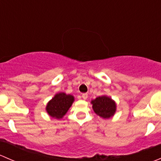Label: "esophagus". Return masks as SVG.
Returning a JSON list of instances; mask_svg holds the SVG:
<instances>
[{"label":"esophagus","instance_id":"1","mask_svg":"<svg viewBox=\"0 0 161 161\" xmlns=\"http://www.w3.org/2000/svg\"><path fill=\"white\" fill-rule=\"evenodd\" d=\"M82 97L84 99V100H86L87 97H88V94H87V93H82Z\"/></svg>","mask_w":161,"mask_h":161}]
</instances>
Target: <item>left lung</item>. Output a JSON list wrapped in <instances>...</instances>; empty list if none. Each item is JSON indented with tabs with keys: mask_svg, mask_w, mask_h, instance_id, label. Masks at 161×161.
<instances>
[{
	"mask_svg": "<svg viewBox=\"0 0 161 161\" xmlns=\"http://www.w3.org/2000/svg\"><path fill=\"white\" fill-rule=\"evenodd\" d=\"M94 112L103 118H109L113 116L116 111V104L110 97L102 96L92 100Z\"/></svg>",
	"mask_w": 161,
	"mask_h": 161,
	"instance_id": "1",
	"label": "left lung"
}]
</instances>
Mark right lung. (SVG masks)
Instances as JSON below:
<instances>
[{
    "label": "right lung",
    "instance_id": "right-lung-1",
    "mask_svg": "<svg viewBox=\"0 0 161 161\" xmlns=\"http://www.w3.org/2000/svg\"><path fill=\"white\" fill-rule=\"evenodd\" d=\"M74 101V97L64 92L56 94L47 103L46 110L52 118H61L69 111Z\"/></svg>",
    "mask_w": 161,
    "mask_h": 161
}]
</instances>
